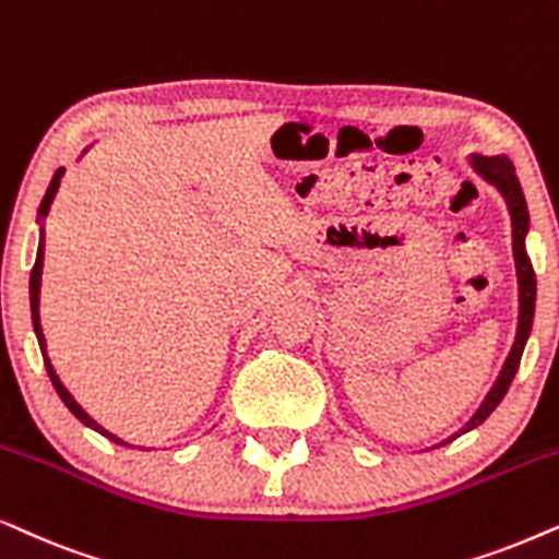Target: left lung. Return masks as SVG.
Wrapping results in <instances>:
<instances>
[{"instance_id": "left-lung-1", "label": "left lung", "mask_w": 559, "mask_h": 559, "mask_svg": "<svg viewBox=\"0 0 559 559\" xmlns=\"http://www.w3.org/2000/svg\"><path fill=\"white\" fill-rule=\"evenodd\" d=\"M471 166L475 174H478L483 181L496 186L498 193L503 197L506 206H509L511 214V237H513V263H516V284H519V324H516V337H513L511 353L506 357L501 373H498L493 389L488 391V396L483 399L478 412L471 416V421L465 424L463 429L455 431V435L448 437V440L440 444H448L455 440V437L465 435L475 427H480L483 421L493 414V408L501 404L506 391L516 376L519 362H522V353L526 340L532 334V322H534V307H537V275H534L532 260L526 255V233H530V210H526V199L522 191V183H519L516 170H513V163L506 158V155H471ZM435 444V448H440Z\"/></svg>"}]
</instances>
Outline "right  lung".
<instances>
[{"mask_svg": "<svg viewBox=\"0 0 559 559\" xmlns=\"http://www.w3.org/2000/svg\"><path fill=\"white\" fill-rule=\"evenodd\" d=\"M88 147H92V145H88ZM88 147H84V153L88 151ZM84 153H81V155H84ZM63 174H66V168H58V170H56L53 181H50L46 197H43V202H40V210H37V225H40V242H37L35 265H33V273H29V311H33V330H35L37 345H40L43 362H46V370H48V376H50V383H53V389L58 391V396H61L63 404L69 406V412H71L73 416H76V419H79L81 424H86L88 429L99 431L102 437H107V440H111L115 444H122V448H132L130 442L119 440L117 435H111L109 429H104L102 424H96V421L92 419V416H88V414L84 412V408H81L79 401L71 396L69 389H66V385L61 383V378H58L53 362H50V357H48V349H46V347H48V345H46V334H43V324H40V281H43L40 275H43V260H46V229H43V222H46V217H48L50 204H53V199H56V193H58V186H61ZM140 450H143V448H140Z\"/></svg>", "mask_w": 559, "mask_h": 559, "instance_id": "obj_1", "label": "right lung"}]
</instances>
